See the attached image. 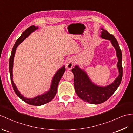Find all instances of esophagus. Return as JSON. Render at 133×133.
<instances>
[{"label":"esophagus","instance_id":"34e87169","mask_svg":"<svg viewBox=\"0 0 133 133\" xmlns=\"http://www.w3.org/2000/svg\"><path fill=\"white\" fill-rule=\"evenodd\" d=\"M74 58L71 57L69 59L66 61V67L67 70H71L74 66Z\"/></svg>","mask_w":133,"mask_h":133}]
</instances>
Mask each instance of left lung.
Instances as JSON below:
<instances>
[{
  "instance_id": "left-lung-1",
  "label": "left lung",
  "mask_w": 133,
  "mask_h": 133,
  "mask_svg": "<svg viewBox=\"0 0 133 133\" xmlns=\"http://www.w3.org/2000/svg\"><path fill=\"white\" fill-rule=\"evenodd\" d=\"M101 29L102 30L101 37L110 40L116 52L118 58L117 67L119 72L118 76L112 83L105 87H102L93 83L85 71L81 69L78 65H75L72 69L74 76V85L76 93L80 99L94 104H101L106 101L117 90L121 83L122 77V53L117 41L115 36L108 33L107 30L103 28Z\"/></svg>"
}]
</instances>
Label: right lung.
<instances>
[{
	"label": "right lung",
	"instance_id": "obj_1",
	"mask_svg": "<svg viewBox=\"0 0 133 133\" xmlns=\"http://www.w3.org/2000/svg\"><path fill=\"white\" fill-rule=\"evenodd\" d=\"M39 28L37 26L33 25L29 27V28L27 29L25 31H23V32L21 34V35L20 36V37L17 40L14 46L13 47L11 56L10 57L9 62V70L10 76H11V80L15 92L17 94V96L19 98H21L23 101H24L29 104H31L33 105H42L43 104H45L47 103H48V102H49L53 99V98L56 96V94L57 93V88L58 85L59 81L66 70L65 66H63L62 67H61L53 76L49 90L46 91V93H44L41 95H39V96H37L35 97L32 98H26L23 96L18 90L16 84L13 82V60H14L16 50L17 46L23 42V40L26 38H27V37H28L32 32H34L35 30H37Z\"/></svg>",
	"mask_w": 133,
	"mask_h": 133
}]
</instances>
